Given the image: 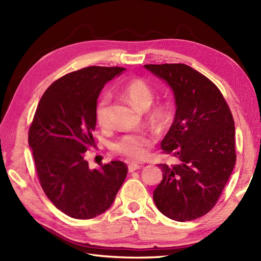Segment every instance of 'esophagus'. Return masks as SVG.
<instances>
[{
  "mask_svg": "<svg viewBox=\"0 0 261 261\" xmlns=\"http://www.w3.org/2000/svg\"><path fill=\"white\" fill-rule=\"evenodd\" d=\"M140 168H141V164L135 163V162H132V163L128 164V172L132 173V172L136 171V170H138V169H140Z\"/></svg>",
  "mask_w": 261,
  "mask_h": 261,
  "instance_id": "34e87169",
  "label": "esophagus"
}]
</instances>
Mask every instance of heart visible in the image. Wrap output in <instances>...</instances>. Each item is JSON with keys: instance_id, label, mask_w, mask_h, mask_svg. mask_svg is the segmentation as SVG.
I'll list each match as a JSON object with an SVG mask.
<instances>
[{"instance_id": "b5f03b06", "label": "heart", "mask_w": 261, "mask_h": 261, "mask_svg": "<svg viewBox=\"0 0 261 261\" xmlns=\"http://www.w3.org/2000/svg\"><path fill=\"white\" fill-rule=\"evenodd\" d=\"M123 93L129 99L134 107L144 110L150 107L153 101V90L150 85L141 78H133L126 83L123 88ZM110 96L102 93L96 105V120L99 126L106 127L110 120ZM167 108L158 106L152 111L154 121H162L167 115ZM152 137L146 133H129L114 141L112 150L118 154L128 156L130 159H141L147 151V147L152 144Z\"/></svg>"}]
</instances>
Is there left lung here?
Segmentation results:
<instances>
[{
    "mask_svg": "<svg viewBox=\"0 0 261 261\" xmlns=\"http://www.w3.org/2000/svg\"><path fill=\"white\" fill-rule=\"evenodd\" d=\"M175 101V116L161 143L177 164H159L161 183L153 192L156 208L178 222L195 220L217 203L234 169L235 126L218 87L185 64H148Z\"/></svg>",
    "mask_w": 261,
    "mask_h": 261,
    "instance_id": "8db88e82",
    "label": "left lung"
}]
</instances>
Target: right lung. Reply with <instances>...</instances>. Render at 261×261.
<instances>
[{"label": "right lung", "instance_id": "obj_1", "mask_svg": "<svg viewBox=\"0 0 261 261\" xmlns=\"http://www.w3.org/2000/svg\"><path fill=\"white\" fill-rule=\"evenodd\" d=\"M123 70L89 66L61 77L43 93L29 128L28 143L43 192L74 219H91L107 211L127 174L122 161L90 169L85 159L96 144L92 132L99 94Z\"/></svg>", "mask_w": 261, "mask_h": 261}]
</instances>
